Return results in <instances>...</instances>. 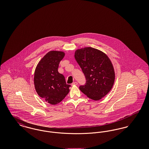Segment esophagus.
I'll list each match as a JSON object with an SVG mask.
<instances>
[{
  "instance_id": "1",
  "label": "esophagus",
  "mask_w": 149,
  "mask_h": 149,
  "mask_svg": "<svg viewBox=\"0 0 149 149\" xmlns=\"http://www.w3.org/2000/svg\"><path fill=\"white\" fill-rule=\"evenodd\" d=\"M78 85V83L77 82V81H75V82H74V83H72V84H71V85Z\"/></svg>"
}]
</instances>
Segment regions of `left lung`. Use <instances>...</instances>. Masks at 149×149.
I'll return each instance as SVG.
<instances>
[{
  "mask_svg": "<svg viewBox=\"0 0 149 149\" xmlns=\"http://www.w3.org/2000/svg\"><path fill=\"white\" fill-rule=\"evenodd\" d=\"M74 57L85 75L86 84L80 90L88 98L99 100L110 92L115 80L113 66L100 50L86 47L75 51Z\"/></svg>",
  "mask_w": 149,
  "mask_h": 149,
  "instance_id": "1",
  "label": "left lung"
}]
</instances>
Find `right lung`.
<instances>
[{
	"label": "right lung",
	"mask_w": 149,
	"mask_h": 149,
	"mask_svg": "<svg viewBox=\"0 0 149 149\" xmlns=\"http://www.w3.org/2000/svg\"><path fill=\"white\" fill-rule=\"evenodd\" d=\"M65 52L50 51L38 62L34 73V85L38 95L52 105L61 102L71 85L66 84L64 75L58 72V64Z\"/></svg>",
	"instance_id": "1"
}]
</instances>
